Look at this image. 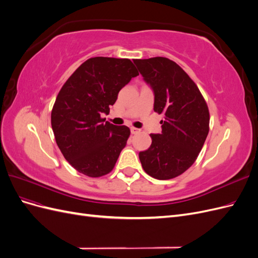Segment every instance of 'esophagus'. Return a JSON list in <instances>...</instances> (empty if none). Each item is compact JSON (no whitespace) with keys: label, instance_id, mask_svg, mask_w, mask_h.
Segmentation results:
<instances>
[{"label":"esophagus","instance_id":"obj_1","mask_svg":"<svg viewBox=\"0 0 258 258\" xmlns=\"http://www.w3.org/2000/svg\"><path fill=\"white\" fill-rule=\"evenodd\" d=\"M130 130H131V134H132V135H137V134H139L140 131H141L140 129H137V128H135V127H131Z\"/></svg>","mask_w":258,"mask_h":258}]
</instances>
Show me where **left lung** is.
<instances>
[{"instance_id": "8db88e82", "label": "left lung", "mask_w": 258, "mask_h": 258, "mask_svg": "<svg viewBox=\"0 0 258 258\" xmlns=\"http://www.w3.org/2000/svg\"><path fill=\"white\" fill-rule=\"evenodd\" d=\"M134 62L154 91V111L165 115L161 134L151 135L152 144L139 153L140 161L152 177H176L192 165L205 144L208 105L197 85L174 61L155 57Z\"/></svg>"}]
</instances>
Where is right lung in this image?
I'll use <instances>...</instances> for the list:
<instances>
[{
  "label": "right lung",
  "instance_id": "add662e5",
  "mask_svg": "<svg viewBox=\"0 0 258 258\" xmlns=\"http://www.w3.org/2000/svg\"><path fill=\"white\" fill-rule=\"evenodd\" d=\"M138 75L129 59L95 57L62 86L51 111V128L62 155L79 172L99 177L113 170L130 129L101 115L110 113L120 89Z\"/></svg>",
  "mask_w": 258,
  "mask_h": 258
}]
</instances>
